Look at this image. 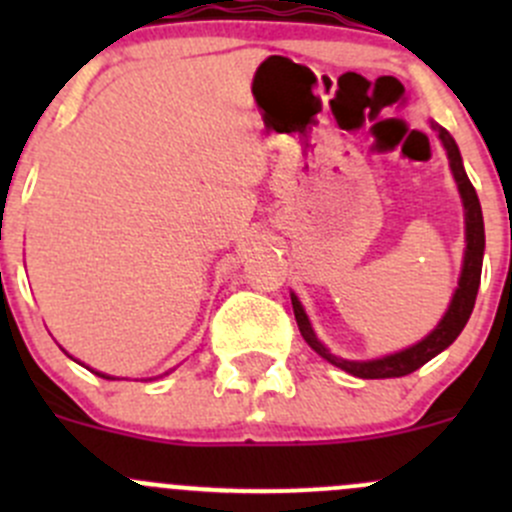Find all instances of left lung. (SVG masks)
<instances>
[{
	"label": "left lung",
	"mask_w": 512,
	"mask_h": 512,
	"mask_svg": "<svg viewBox=\"0 0 512 512\" xmlns=\"http://www.w3.org/2000/svg\"><path fill=\"white\" fill-rule=\"evenodd\" d=\"M433 128H436L438 138H441L443 146H446L448 160H451L453 178H456L458 190H461L463 208H466V242H468L466 257H463L461 282H458L456 294H453V299H451V307H448L446 317L438 322V327L433 329L426 339H421V342L414 344V347L404 349V352H399V354H391V356H384V359H374V361H347V359H339V356L329 354L327 347H324V344L314 337L302 304H299V299L292 294L294 319H297V327H299V332H302L304 342H307L319 356H324L327 361H332V364L339 366V369L349 371L352 376H359V379H394V376H406V374H411V371L421 369L426 361H431L433 356L441 354L443 349L451 347V344L456 342V337L463 332L468 317H471L473 307H476V294H478V285H480V267H483V250H485L483 213H480L476 188H473V183L468 180L466 170H463L461 153H458L456 141H453L451 133H448L446 128L438 126V123H433Z\"/></svg>",
	"instance_id": "1"
}]
</instances>
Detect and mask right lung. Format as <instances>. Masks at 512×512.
Masks as SVG:
<instances>
[{
	"label": "right lung",
	"mask_w": 512,
	"mask_h": 512,
	"mask_svg": "<svg viewBox=\"0 0 512 512\" xmlns=\"http://www.w3.org/2000/svg\"><path fill=\"white\" fill-rule=\"evenodd\" d=\"M96 374H98V371H96ZM98 376H103V379H111V376H106V374H98Z\"/></svg>",
	"instance_id": "obj_1"
}]
</instances>
